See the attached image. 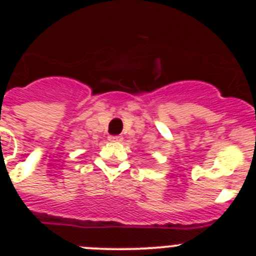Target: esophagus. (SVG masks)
I'll use <instances>...</instances> for the list:
<instances>
[{"instance_id": "obj_1", "label": "esophagus", "mask_w": 256, "mask_h": 256, "mask_svg": "<svg viewBox=\"0 0 256 256\" xmlns=\"http://www.w3.org/2000/svg\"><path fill=\"white\" fill-rule=\"evenodd\" d=\"M108 141L110 142H122L123 141V137H120V136H110V137H108Z\"/></svg>"}]
</instances>
